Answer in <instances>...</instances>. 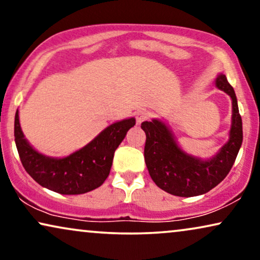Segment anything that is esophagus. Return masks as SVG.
<instances>
[{
  "label": "esophagus",
  "instance_id": "obj_1",
  "mask_svg": "<svg viewBox=\"0 0 260 260\" xmlns=\"http://www.w3.org/2000/svg\"><path fill=\"white\" fill-rule=\"evenodd\" d=\"M150 118V112L145 111V110H140V111L136 112V120L137 124L143 123L144 120H147Z\"/></svg>",
  "mask_w": 260,
  "mask_h": 260
}]
</instances>
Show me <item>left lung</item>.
<instances>
[{
	"label": "left lung",
	"mask_w": 260,
	"mask_h": 260,
	"mask_svg": "<svg viewBox=\"0 0 260 260\" xmlns=\"http://www.w3.org/2000/svg\"><path fill=\"white\" fill-rule=\"evenodd\" d=\"M215 86L232 99V123L229 141L214 156L202 159L188 154L177 144L170 127L161 119L143 122L147 135L145 165L156 186L176 197L190 198L213 189L227 176L243 143V122L233 87L220 73Z\"/></svg>",
	"instance_id": "1"
}]
</instances>
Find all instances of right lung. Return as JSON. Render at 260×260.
<instances>
[{
  "label": "right lung",
  "instance_id": "1",
  "mask_svg": "<svg viewBox=\"0 0 260 260\" xmlns=\"http://www.w3.org/2000/svg\"><path fill=\"white\" fill-rule=\"evenodd\" d=\"M135 124L134 117L113 123L85 147L61 158L46 156L31 147L21 129L19 110L15 113L14 136L23 168L40 186L55 193L77 195L104 183L116 149Z\"/></svg>",
  "mask_w": 260,
  "mask_h": 260
}]
</instances>
